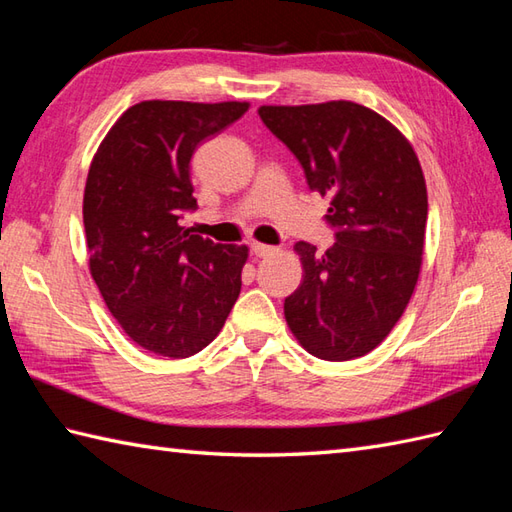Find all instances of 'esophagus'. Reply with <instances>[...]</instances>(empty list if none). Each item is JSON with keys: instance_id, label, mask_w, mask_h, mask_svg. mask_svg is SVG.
I'll use <instances>...</instances> for the list:
<instances>
[{"instance_id": "esophagus-1", "label": "esophagus", "mask_w": 512, "mask_h": 512, "mask_svg": "<svg viewBox=\"0 0 512 512\" xmlns=\"http://www.w3.org/2000/svg\"><path fill=\"white\" fill-rule=\"evenodd\" d=\"M250 250H253V255L255 257H268V255H273L275 253V246H266V244H259V242H255L253 246H250Z\"/></svg>"}]
</instances>
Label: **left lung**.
I'll list each match as a JSON object with an SVG mask.
<instances>
[{"mask_svg": "<svg viewBox=\"0 0 512 512\" xmlns=\"http://www.w3.org/2000/svg\"><path fill=\"white\" fill-rule=\"evenodd\" d=\"M257 112L301 162L310 191L330 198L336 239L325 253L295 244L303 281L284 303L288 328L323 361L365 356L398 323L420 275L429 204L416 151L352 101Z\"/></svg>", "mask_w": 512, "mask_h": 512, "instance_id": "8db88e82", "label": "left lung"}]
</instances>
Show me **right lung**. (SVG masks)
I'll use <instances>...</instances> for the list:
<instances>
[{
    "label": "right lung",
    "instance_id": "add662e5",
    "mask_svg": "<svg viewBox=\"0 0 512 512\" xmlns=\"http://www.w3.org/2000/svg\"><path fill=\"white\" fill-rule=\"evenodd\" d=\"M246 110L239 101H143L94 154L83 193L90 273L118 325L151 354L204 350L242 290L248 248L215 244L180 220L198 209L195 149Z\"/></svg>",
    "mask_w": 512,
    "mask_h": 512
}]
</instances>
